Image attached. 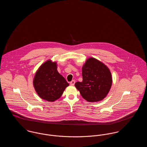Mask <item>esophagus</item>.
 <instances>
[{"instance_id":"1","label":"esophagus","mask_w":147,"mask_h":147,"mask_svg":"<svg viewBox=\"0 0 147 147\" xmlns=\"http://www.w3.org/2000/svg\"><path fill=\"white\" fill-rule=\"evenodd\" d=\"M75 84V80H73L70 82V84L71 85H74Z\"/></svg>"}]
</instances>
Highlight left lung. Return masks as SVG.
<instances>
[{"label":"left lung","instance_id":"1","mask_svg":"<svg viewBox=\"0 0 147 147\" xmlns=\"http://www.w3.org/2000/svg\"><path fill=\"white\" fill-rule=\"evenodd\" d=\"M83 82L75 86L82 97L89 102H97L106 96L112 85L111 73L105 64L89 58L82 68Z\"/></svg>","mask_w":147,"mask_h":147}]
</instances>
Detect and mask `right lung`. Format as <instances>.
Returning a JSON list of instances; mask_svg holds the SVG:
<instances>
[{"instance_id": "add662e5", "label": "right lung", "mask_w": 147, "mask_h": 147, "mask_svg": "<svg viewBox=\"0 0 147 147\" xmlns=\"http://www.w3.org/2000/svg\"><path fill=\"white\" fill-rule=\"evenodd\" d=\"M57 68V63L49 60L40 66L34 79V86L37 94L48 101H55L58 99L69 86Z\"/></svg>"}]
</instances>
